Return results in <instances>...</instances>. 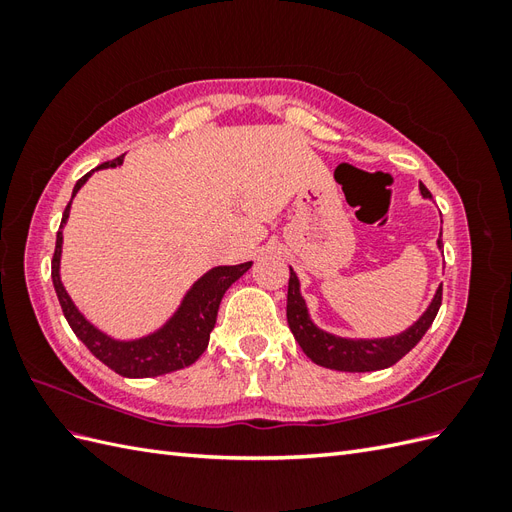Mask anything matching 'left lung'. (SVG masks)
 Masks as SVG:
<instances>
[{
    "label": "left lung",
    "mask_w": 512,
    "mask_h": 512,
    "mask_svg": "<svg viewBox=\"0 0 512 512\" xmlns=\"http://www.w3.org/2000/svg\"><path fill=\"white\" fill-rule=\"evenodd\" d=\"M423 196H431V192L421 183ZM442 247V241H438ZM442 305V286L438 288L436 297H433L427 312L421 316L414 327H410L406 333L389 339H342L320 331L314 327V322L307 316L305 301L299 294V280L294 271L290 269V280H288V305H286V316H288V327L297 339L303 352L312 359L316 365L337 369V371H376L395 365L423 339L431 322L436 320L438 309Z\"/></svg>",
    "instance_id": "8db88e82"
}]
</instances>
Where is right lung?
Returning a JSON list of instances; mask_svg holds the SVG:
<instances>
[{"label": "right lung", "instance_id": "right-lung-1", "mask_svg": "<svg viewBox=\"0 0 512 512\" xmlns=\"http://www.w3.org/2000/svg\"><path fill=\"white\" fill-rule=\"evenodd\" d=\"M121 162H123V156L111 162H104L98 168L119 166ZM91 173H94V170H89L87 175H83L79 181H76L72 198L81 190V185L89 179ZM68 213H70V203L66 205L64 215H61V226L66 224ZM61 226L57 230L55 252L51 260V277H53V286L57 292L59 305L64 309V316L70 324V329L89 348V352L94 354L96 359H100L106 367H111L115 374L126 376V378L162 376V374H168V371H177L192 365L209 346V335L215 327V318H218V309H220L224 292L230 288L232 282H237L239 277L252 267V262H243V265H235V267L211 269L192 286L188 297H185L183 305L179 307V312L164 329H160L158 333H153L149 337L136 339V342H117V339L106 337L104 333L91 327V324L79 314V309L74 307L64 286H61V280H59Z\"/></svg>", "mask_w": 512, "mask_h": 512}]
</instances>
